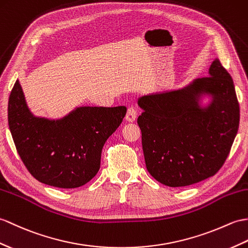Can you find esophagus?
I'll list each match as a JSON object with an SVG mask.
<instances>
[{
  "instance_id": "34e87169",
  "label": "esophagus",
  "mask_w": 248,
  "mask_h": 248,
  "mask_svg": "<svg viewBox=\"0 0 248 248\" xmlns=\"http://www.w3.org/2000/svg\"><path fill=\"white\" fill-rule=\"evenodd\" d=\"M136 116H137V110L135 108V107H130L128 108V112H126L125 119L130 123H133L136 119Z\"/></svg>"
}]
</instances>
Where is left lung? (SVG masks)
Listing matches in <instances>:
<instances>
[{"label": "left lung", "instance_id": "1", "mask_svg": "<svg viewBox=\"0 0 248 248\" xmlns=\"http://www.w3.org/2000/svg\"><path fill=\"white\" fill-rule=\"evenodd\" d=\"M213 96L211 105L198 106L201 94ZM147 170L169 187L204 181L221 169L232 149L240 122V107L232 78L218 59L209 76L186 88L140 98Z\"/></svg>", "mask_w": 248, "mask_h": 248}]
</instances>
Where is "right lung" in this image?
Listing matches in <instances>:
<instances>
[{"label":"right lung","instance_id":"1","mask_svg":"<svg viewBox=\"0 0 248 248\" xmlns=\"http://www.w3.org/2000/svg\"><path fill=\"white\" fill-rule=\"evenodd\" d=\"M126 108L81 107L59 120L34 117L16 80L8 100V124L23 164L49 186L72 189L100 168L103 145L122 124Z\"/></svg>","mask_w":248,"mask_h":248}]
</instances>
